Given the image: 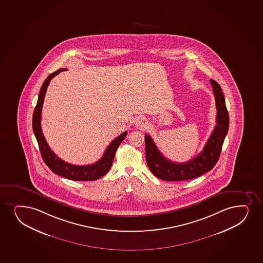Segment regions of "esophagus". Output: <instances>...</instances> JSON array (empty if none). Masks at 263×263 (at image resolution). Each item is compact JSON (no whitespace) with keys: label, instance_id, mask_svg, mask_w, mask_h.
Segmentation results:
<instances>
[{"label":"esophagus","instance_id":"obj_1","mask_svg":"<svg viewBox=\"0 0 263 263\" xmlns=\"http://www.w3.org/2000/svg\"><path fill=\"white\" fill-rule=\"evenodd\" d=\"M146 122L145 119H143V118H138L137 119V121H136V125H137V127H141V128H143V127H145Z\"/></svg>","mask_w":263,"mask_h":263}]
</instances>
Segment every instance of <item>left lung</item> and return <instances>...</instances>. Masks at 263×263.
<instances>
[{
	"label": "left lung",
	"mask_w": 263,
	"mask_h": 263,
	"mask_svg": "<svg viewBox=\"0 0 263 263\" xmlns=\"http://www.w3.org/2000/svg\"><path fill=\"white\" fill-rule=\"evenodd\" d=\"M216 105V125L203 151L185 163H174L164 158L158 151L152 136L145 135L146 161L155 176L167 181H181L195 179L210 172L218 161L222 143L229 129V115L222 88L210 79Z\"/></svg>",
	"instance_id": "obj_1"
}]
</instances>
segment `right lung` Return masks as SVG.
Instances as JSON below:
<instances>
[{
    "label": "right lung",
    "mask_w": 263,
    "mask_h": 263,
    "mask_svg": "<svg viewBox=\"0 0 263 263\" xmlns=\"http://www.w3.org/2000/svg\"><path fill=\"white\" fill-rule=\"evenodd\" d=\"M64 70H66V68H60L57 71L50 74L42 84L41 91L39 94L37 105L32 116L33 132L37 139L39 148L41 151L44 162L53 173L74 181L96 180L104 176L105 173H107V172L110 170L118 147L120 146L124 138L127 136V132L125 131L124 133L121 134V136L116 137L106 148L102 158L94 164H89V165H74V164H68L65 161L58 158L53 153V151L49 148L47 141L45 139V136L42 133L41 123V111H42L44 99H45V95L47 92L50 81L52 80L56 74Z\"/></svg>",
    "instance_id": "obj_1"
}]
</instances>
